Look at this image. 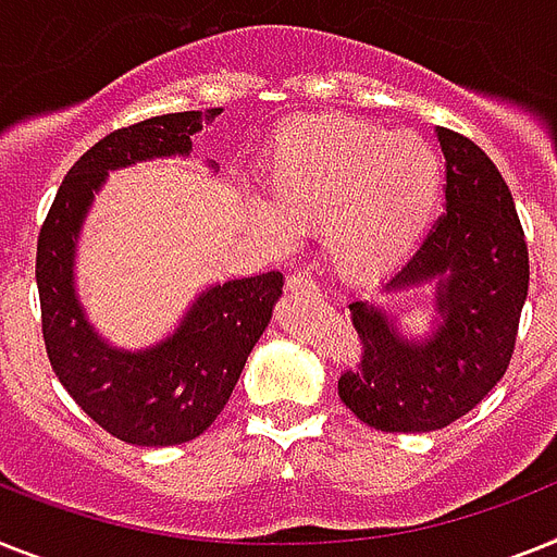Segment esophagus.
Instances as JSON below:
<instances>
[{
  "label": "esophagus",
  "mask_w": 557,
  "mask_h": 557,
  "mask_svg": "<svg viewBox=\"0 0 557 557\" xmlns=\"http://www.w3.org/2000/svg\"><path fill=\"white\" fill-rule=\"evenodd\" d=\"M287 293L289 296H310V298L321 296L319 287H315V282H312L310 275H305V273L287 275Z\"/></svg>",
  "instance_id": "esophagus-1"
}]
</instances>
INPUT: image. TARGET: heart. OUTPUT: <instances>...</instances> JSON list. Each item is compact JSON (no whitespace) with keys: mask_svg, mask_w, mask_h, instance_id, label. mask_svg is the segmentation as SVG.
<instances>
[{"mask_svg":"<svg viewBox=\"0 0 557 557\" xmlns=\"http://www.w3.org/2000/svg\"><path fill=\"white\" fill-rule=\"evenodd\" d=\"M270 207L256 222L275 247L330 222L338 270L372 278L410 259L438 207V159L410 133L347 116L287 124L268 156Z\"/></svg>","mask_w":557,"mask_h":557,"instance_id":"obj_1","label":"heart"}]
</instances>
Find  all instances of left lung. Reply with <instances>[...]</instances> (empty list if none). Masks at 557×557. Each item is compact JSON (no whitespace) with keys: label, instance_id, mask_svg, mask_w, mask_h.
<instances>
[{"label":"left lung","instance_id":"obj_1","mask_svg":"<svg viewBox=\"0 0 557 557\" xmlns=\"http://www.w3.org/2000/svg\"><path fill=\"white\" fill-rule=\"evenodd\" d=\"M435 136L447 213L381 289L433 287L438 324L407 338L389 310L350 301L361 361L338 379V395L381 433H433L481 404L507 372L530 289V252L498 168L461 133Z\"/></svg>","mask_w":557,"mask_h":557}]
</instances>
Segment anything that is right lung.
<instances>
[{
	"label": "right lung",
	"instance_id": "obj_1",
	"mask_svg": "<svg viewBox=\"0 0 557 557\" xmlns=\"http://www.w3.org/2000/svg\"><path fill=\"white\" fill-rule=\"evenodd\" d=\"M222 113L185 110L145 119L96 141L59 187L36 245L41 335L50 367L96 424L136 447L199 438L230 401L282 296L278 270L201 289L162 342L122 350L96 333L76 293V245L110 170L190 156L193 133ZM215 170V162H210Z\"/></svg>",
	"mask_w": 557,
	"mask_h": 557
}]
</instances>
